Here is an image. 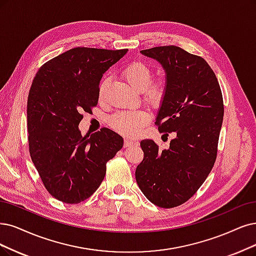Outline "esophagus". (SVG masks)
Here are the masks:
<instances>
[{
	"mask_svg": "<svg viewBox=\"0 0 256 256\" xmlns=\"http://www.w3.org/2000/svg\"><path fill=\"white\" fill-rule=\"evenodd\" d=\"M135 141H136V140L133 139V138H126V139H124V146H126V148L130 146L132 144H134Z\"/></svg>",
	"mask_w": 256,
	"mask_h": 256,
	"instance_id": "esophagus-1",
	"label": "esophagus"
}]
</instances>
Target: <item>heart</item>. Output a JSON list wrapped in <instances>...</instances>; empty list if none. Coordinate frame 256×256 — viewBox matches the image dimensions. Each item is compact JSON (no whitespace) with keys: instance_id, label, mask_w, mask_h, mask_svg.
I'll use <instances>...</instances> for the list:
<instances>
[{"instance_id":"obj_1","label":"heart","mask_w":256,"mask_h":256,"mask_svg":"<svg viewBox=\"0 0 256 256\" xmlns=\"http://www.w3.org/2000/svg\"><path fill=\"white\" fill-rule=\"evenodd\" d=\"M122 76L128 84L137 92H144V97L152 103H159L166 92V84L162 79H152V70L144 62H133L122 70ZM110 79L104 78L99 85L98 98L103 100ZM150 120V114L142 110H123L112 115L110 119V126L124 135H135Z\"/></svg>"}]
</instances>
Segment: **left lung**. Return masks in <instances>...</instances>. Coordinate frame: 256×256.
<instances>
[{"label": "left lung", "mask_w": 256, "mask_h": 256, "mask_svg": "<svg viewBox=\"0 0 256 256\" xmlns=\"http://www.w3.org/2000/svg\"><path fill=\"white\" fill-rule=\"evenodd\" d=\"M141 54L157 60L166 72V92L155 124L160 133L175 132L176 137L164 150L153 140H141L144 158L135 176L150 202L168 209L190 200L211 172L222 124V94L202 56L174 45Z\"/></svg>", "instance_id": "8db88e82"}]
</instances>
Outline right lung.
I'll return each mask as SVG.
<instances>
[{"instance_id": "add662e5", "label": "right lung", "mask_w": 256, "mask_h": 256, "mask_svg": "<svg viewBox=\"0 0 256 256\" xmlns=\"http://www.w3.org/2000/svg\"><path fill=\"white\" fill-rule=\"evenodd\" d=\"M128 50L76 47L41 66L27 99L28 144L32 162L48 193L65 204H79L97 190L106 162L123 138L103 128L82 136V112L98 103L100 80Z\"/></svg>"}]
</instances>
